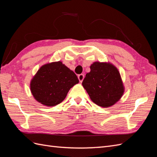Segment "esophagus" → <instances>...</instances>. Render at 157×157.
I'll use <instances>...</instances> for the list:
<instances>
[{"instance_id": "1", "label": "esophagus", "mask_w": 157, "mask_h": 157, "mask_svg": "<svg viewBox=\"0 0 157 157\" xmlns=\"http://www.w3.org/2000/svg\"><path fill=\"white\" fill-rule=\"evenodd\" d=\"M84 78V75H82V74H80V75H79L78 76V80H79L80 82H82V80H83Z\"/></svg>"}]
</instances>
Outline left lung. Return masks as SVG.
<instances>
[{
  "instance_id": "left-lung-1",
  "label": "left lung",
  "mask_w": 157,
  "mask_h": 157,
  "mask_svg": "<svg viewBox=\"0 0 157 157\" xmlns=\"http://www.w3.org/2000/svg\"><path fill=\"white\" fill-rule=\"evenodd\" d=\"M82 84L91 100L102 107L113 105L120 100L124 92L119 71L109 62H94Z\"/></svg>"
}]
</instances>
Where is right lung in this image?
<instances>
[{
	"mask_svg": "<svg viewBox=\"0 0 157 157\" xmlns=\"http://www.w3.org/2000/svg\"><path fill=\"white\" fill-rule=\"evenodd\" d=\"M78 82L73 71L59 61L41 66L31 80L30 90L38 102L53 107L62 102L69 90Z\"/></svg>",
	"mask_w": 157,
	"mask_h": 157,
	"instance_id": "obj_1",
	"label": "right lung"
}]
</instances>
